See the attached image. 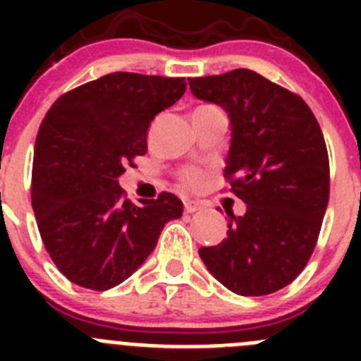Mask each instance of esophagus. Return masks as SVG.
I'll return each mask as SVG.
<instances>
[{"label": "esophagus", "mask_w": 361, "mask_h": 361, "mask_svg": "<svg viewBox=\"0 0 361 361\" xmlns=\"http://www.w3.org/2000/svg\"><path fill=\"white\" fill-rule=\"evenodd\" d=\"M200 208H202V206H200L199 202H195V200H186V202H184V212L186 213H195L199 212Z\"/></svg>", "instance_id": "34e87169"}]
</instances>
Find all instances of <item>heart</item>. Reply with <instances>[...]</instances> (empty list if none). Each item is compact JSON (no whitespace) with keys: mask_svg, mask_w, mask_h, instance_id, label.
<instances>
[{"mask_svg":"<svg viewBox=\"0 0 361 361\" xmlns=\"http://www.w3.org/2000/svg\"><path fill=\"white\" fill-rule=\"evenodd\" d=\"M184 180H186L188 184H191V186H197V184H200V180H202V175H200L199 171H188V173L184 175Z\"/></svg>","mask_w":361,"mask_h":361,"instance_id":"heart-1","label":"heart"}]
</instances>
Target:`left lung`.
Listing matches in <instances>:
<instances>
[{
	"instance_id": "left-lung-1",
	"label": "left lung",
	"mask_w": 361,
	"mask_h": 361,
	"mask_svg": "<svg viewBox=\"0 0 361 361\" xmlns=\"http://www.w3.org/2000/svg\"><path fill=\"white\" fill-rule=\"evenodd\" d=\"M231 124L224 175L245 213H228V238L200 247L204 266L229 291L271 295L307 264L329 202V157L311 108L260 73L237 68L188 79Z\"/></svg>"
}]
</instances>
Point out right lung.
<instances>
[{"label":"right lung","instance_id":"obj_1","mask_svg":"<svg viewBox=\"0 0 361 361\" xmlns=\"http://www.w3.org/2000/svg\"><path fill=\"white\" fill-rule=\"evenodd\" d=\"M184 92V78L114 72L66 92L41 123L32 209L44 247L70 282L116 288L145 264L164 226L183 216V202L166 191L132 204L119 177L146 153L155 116Z\"/></svg>","mask_w":361,"mask_h":361}]
</instances>
